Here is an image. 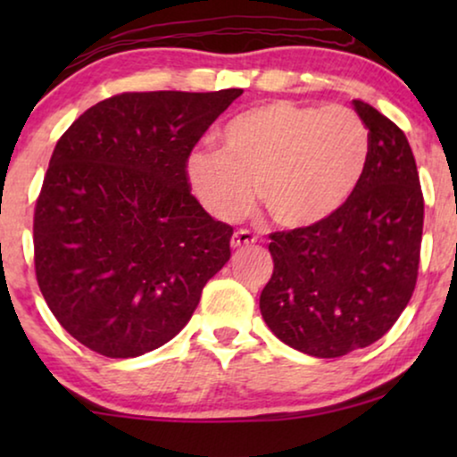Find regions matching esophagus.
Segmentation results:
<instances>
[{"instance_id":"obj_1","label":"esophagus","mask_w":457,"mask_h":457,"mask_svg":"<svg viewBox=\"0 0 457 457\" xmlns=\"http://www.w3.org/2000/svg\"><path fill=\"white\" fill-rule=\"evenodd\" d=\"M255 243V235L249 233V230H237V233L230 237V247L233 249H243L249 247Z\"/></svg>"}]
</instances>
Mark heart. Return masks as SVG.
<instances>
[{"label": "heart", "instance_id": "heart-1", "mask_svg": "<svg viewBox=\"0 0 457 457\" xmlns=\"http://www.w3.org/2000/svg\"><path fill=\"white\" fill-rule=\"evenodd\" d=\"M368 154L370 135L352 108L280 99L235 116L222 129V149L191 152L185 174L193 195L218 220L245 214L258 185L274 222L305 228L343 208Z\"/></svg>", "mask_w": 457, "mask_h": 457}]
</instances>
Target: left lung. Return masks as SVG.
<instances>
[{
	"label": "left lung",
	"instance_id": "left-lung-1",
	"mask_svg": "<svg viewBox=\"0 0 457 457\" xmlns=\"http://www.w3.org/2000/svg\"><path fill=\"white\" fill-rule=\"evenodd\" d=\"M370 154L352 197L320 224L274 233L260 295L268 328L314 358L372 345L408 305L420 262L424 199L403 130L360 99Z\"/></svg>",
	"mask_w": 457,
	"mask_h": 457
}]
</instances>
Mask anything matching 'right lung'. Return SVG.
<instances>
[{"mask_svg": "<svg viewBox=\"0 0 457 457\" xmlns=\"http://www.w3.org/2000/svg\"><path fill=\"white\" fill-rule=\"evenodd\" d=\"M241 93H122L62 135L35 208V270L85 347L105 358L162 347L228 262L233 227L191 195L185 162Z\"/></svg>", "mask_w": 457, "mask_h": 457, "instance_id": "right-lung-1", "label": "right lung"}]
</instances>
